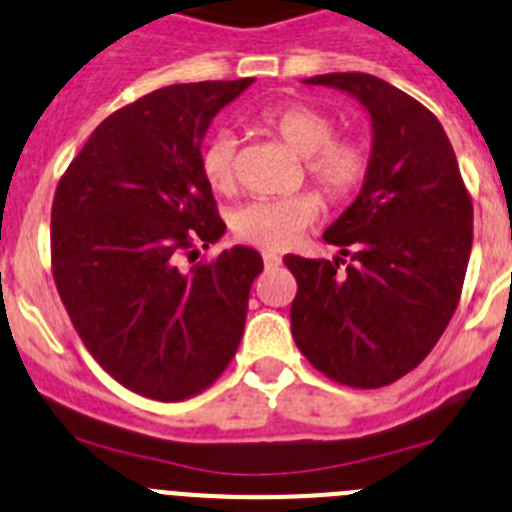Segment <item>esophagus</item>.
<instances>
[{
	"instance_id": "obj_1",
	"label": "esophagus",
	"mask_w": 512,
	"mask_h": 512,
	"mask_svg": "<svg viewBox=\"0 0 512 512\" xmlns=\"http://www.w3.org/2000/svg\"><path fill=\"white\" fill-rule=\"evenodd\" d=\"M262 262H265L267 267H278L280 262V255H275V252H262Z\"/></svg>"
}]
</instances>
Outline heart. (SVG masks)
<instances>
[{"instance_id":"b5f03b06","label":"heart","mask_w":512,"mask_h":512,"mask_svg":"<svg viewBox=\"0 0 512 512\" xmlns=\"http://www.w3.org/2000/svg\"><path fill=\"white\" fill-rule=\"evenodd\" d=\"M255 124L301 155L308 181L331 204L349 201L365 186L372 170V145L359 135H336V119L326 109L290 101L262 109ZM199 168L211 191H234L237 137L229 130H216L201 147ZM319 211L321 199L313 191L293 193L283 199H257L237 209L232 229L242 242L262 250H285L296 245V239L316 222Z\"/></svg>"}]
</instances>
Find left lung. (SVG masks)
I'll return each mask as SVG.
<instances>
[{
  "label": "left lung",
  "mask_w": 512,
  "mask_h": 512,
  "mask_svg": "<svg viewBox=\"0 0 512 512\" xmlns=\"http://www.w3.org/2000/svg\"><path fill=\"white\" fill-rule=\"evenodd\" d=\"M306 84L357 96L375 142L357 201L324 232L342 257H283L298 283L290 329L326 377L382 388L421 365L457 311L472 199L444 127L421 101L370 73H326Z\"/></svg>",
  "instance_id": "left-lung-1"
}]
</instances>
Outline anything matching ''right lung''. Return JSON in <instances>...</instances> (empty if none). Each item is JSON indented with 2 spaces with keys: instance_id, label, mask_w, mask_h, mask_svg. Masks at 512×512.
<instances>
[{
  "instance_id": "add662e5",
  "label": "right lung",
  "mask_w": 512,
  "mask_h": 512,
  "mask_svg": "<svg viewBox=\"0 0 512 512\" xmlns=\"http://www.w3.org/2000/svg\"><path fill=\"white\" fill-rule=\"evenodd\" d=\"M255 78L153 91L109 114L58 181L50 265L84 347L132 393L176 403L227 370L262 257L232 247L183 270L227 224L199 168L216 112Z\"/></svg>"
}]
</instances>
